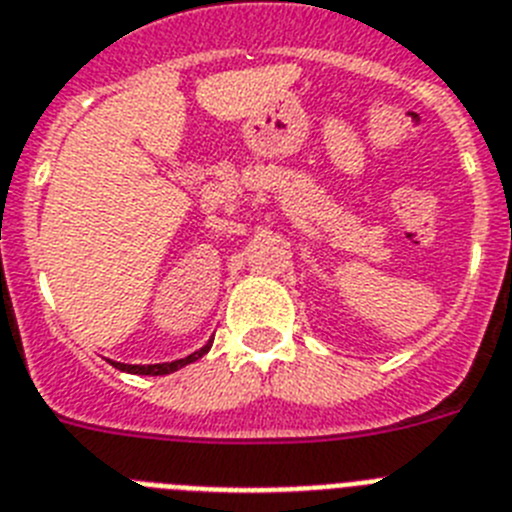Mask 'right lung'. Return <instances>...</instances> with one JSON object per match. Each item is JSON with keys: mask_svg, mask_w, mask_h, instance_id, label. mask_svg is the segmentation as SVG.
<instances>
[{"mask_svg": "<svg viewBox=\"0 0 512 512\" xmlns=\"http://www.w3.org/2000/svg\"><path fill=\"white\" fill-rule=\"evenodd\" d=\"M211 342L208 340L206 345H203L201 350H195V353H190L188 358H180V361H172V363H151V366H128V363H113L118 371H126V373H139V376H164V373H172L177 371V368L188 366V363L198 361V358H203V355L211 350Z\"/></svg>", "mask_w": 512, "mask_h": 512, "instance_id": "right-lung-1", "label": "right lung"}]
</instances>
